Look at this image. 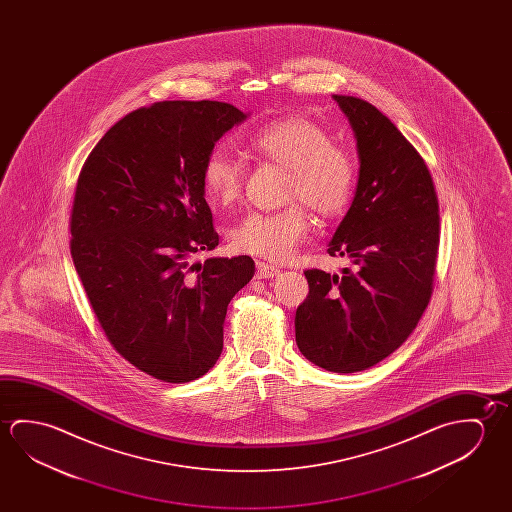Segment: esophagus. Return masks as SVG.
Returning a JSON list of instances; mask_svg holds the SVG:
<instances>
[{
	"mask_svg": "<svg viewBox=\"0 0 512 512\" xmlns=\"http://www.w3.org/2000/svg\"><path fill=\"white\" fill-rule=\"evenodd\" d=\"M278 273H280V269L277 266L268 264V262H257V277L273 278L277 277Z\"/></svg>",
	"mask_w": 512,
	"mask_h": 512,
	"instance_id": "esophagus-1",
	"label": "esophagus"
}]
</instances>
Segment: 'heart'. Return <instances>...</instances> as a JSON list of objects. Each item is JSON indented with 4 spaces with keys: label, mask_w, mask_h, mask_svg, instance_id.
Instances as JSON below:
<instances>
[{
    "label": "heart",
    "mask_w": 512,
    "mask_h": 512,
    "mask_svg": "<svg viewBox=\"0 0 512 512\" xmlns=\"http://www.w3.org/2000/svg\"><path fill=\"white\" fill-rule=\"evenodd\" d=\"M248 150L259 159L289 169L287 200L298 202L275 212L252 210L230 232L237 252L271 260H287L300 250L310 234L305 205L321 218H337L350 207L357 164L352 153L332 143L327 128L302 116L277 119L248 137ZM244 168L221 148L210 151L202 168L203 189L221 205L235 202L243 191Z\"/></svg>",
    "instance_id": "obj_1"
}]
</instances>
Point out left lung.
<instances>
[{"label": "left lung", "mask_w": 512, "mask_h": 512, "mask_svg": "<svg viewBox=\"0 0 512 512\" xmlns=\"http://www.w3.org/2000/svg\"><path fill=\"white\" fill-rule=\"evenodd\" d=\"M334 100L352 123L361 169L328 253L357 268L343 277L305 269L309 294L294 330L310 362L355 373L384 361L418 325L434 293L441 223L427 162L407 137L368 101Z\"/></svg>", "instance_id": "obj_1"}]
</instances>
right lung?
I'll return each instance as SVG.
<instances>
[{"label": "right lung", "mask_w": 512, "mask_h": 512, "mask_svg": "<svg viewBox=\"0 0 512 512\" xmlns=\"http://www.w3.org/2000/svg\"><path fill=\"white\" fill-rule=\"evenodd\" d=\"M246 118L221 101H160L103 135L84 162L71 209V257L101 330L146 375L184 384L223 350L230 300L252 257H193L219 235L203 194L214 144Z\"/></svg>", "instance_id": "1"}]
</instances>
